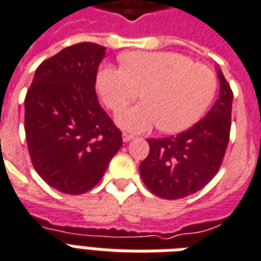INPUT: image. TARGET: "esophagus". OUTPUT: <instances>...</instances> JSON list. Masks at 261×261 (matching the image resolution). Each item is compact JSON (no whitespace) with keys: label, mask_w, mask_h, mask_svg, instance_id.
<instances>
[{"label":"esophagus","mask_w":261,"mask_h":261,"mask_svg":"<svg viewBox=\"0 0 261 261\" xmlns=\"http://www.w3.org/2000/svg\"><path fill=\"white\" fill-rule=\"evenodd\" d=\"M133 138H134V136H133V134H128V133H123V141H124V142L131 141Z\"/></svg>","instance_id":"1"}]
</instances>
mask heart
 <instances>
[{"label": "heart", "instance_id": "obj_1", "mask_svg": "<svg viewBox=\"0 0 261 261\" xmlns=\"http://www.w3.org/2000/svg\"><path fill=\"white\" fill-rule=\"evenodd\" d=\"M123 67L105 64L96 76L105 105L117 112L142 91L144 102L121 110L117 124L145 133L161 124L165 133H180L201 119L213 102L217 78L207 65L172 51H133L121 57Z\"/></svg>", "mask_w": 261, "mask_h": 261}]
</instances>
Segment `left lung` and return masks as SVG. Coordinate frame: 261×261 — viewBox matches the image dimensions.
I'll return each mask as SVG.
<instances>
[{
  "instance_id": "1",
  "label": "left lung",
  "mask_w": 261,
  "mask_h": 261,
  "mask_svg": "<svg viewBox=\"0 0 261 261\" xmlns=\"http://www.w3.org/2000/svg\"><path fill=\"white\" fill-rule=\"evenodd\" d=\"M219 93L204 117L189 130L151 138L149 153L140 165L145 186L161 198L177 200L201 190L217 175L229 142L233 93L217 67Z\"/></svg>"
}]
</instances>
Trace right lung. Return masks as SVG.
Listing matches in <instances>:
<instances>
[{"label": "right lung", "instance_id": "add662e5", "mask_svg": "<svg viewBox=\"0 0 261 261\" xmlns=\"http://www.w3.org/2000/svg\"><path fill=\"white\" fill-rule=\"evenodd\" d=\"M106 47L78 43L39 65L25 97L32 164L65 194H82L102 179L119 151L121 131L97 100V67Z\"/></svg>", "mask_w": 261, "mask_h": 261}]
</instances>
